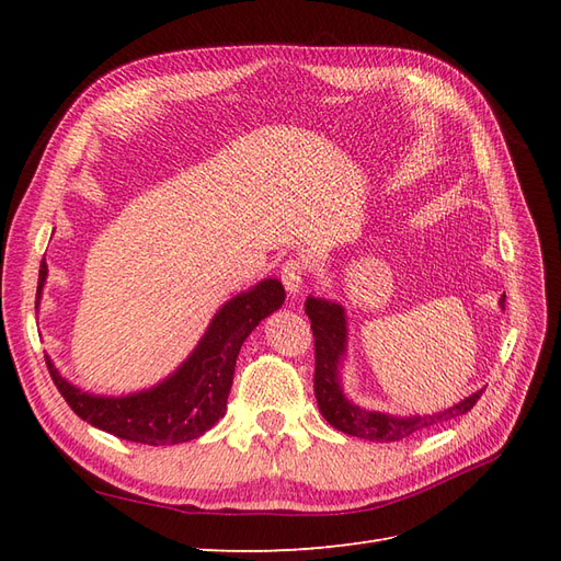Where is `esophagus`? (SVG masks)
<instances>
[{
	"mask_svg": "<svg viewBox=\"0 0 561 561\" xmlns=\"http://www.w3.org/2000/svg\"><path fill=\"white\" fill-rule=\"evenodd\" d=\"M280 280L285 290L297 297L304 290V280H307V266H304L301 260H287L280 268Z\"/></svg>",
	"mask_w": 561,
	"mask_h": 561,
	"instance_id": "1",
	"label": "esophagus"
}]
</instances>
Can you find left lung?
<instances>
[{
  "mask_svg": "<svg viewBox=\"0 0 561 561\" xmlns=\"http://www.w3.org/2000/svg\"><path fill=\"white\" fill-rule=\"evenodd\" d=\"M307 316L311 320V330L316 339V377L313 390L318 400V410L325 416L332 428L346 435L369 439V443H398V439L410 437L419 431H426L435 423H443L456 416H463L472 410V404L480 400L482 390L468 396L466 400L456 402L445 412L435 414H386L363 410L344 396L342 369L346 360L348 346V322L346 311L339 301L325 297H307ZM499 307H505V295H501Z\"/></svg>",
  "mask_w": 561,
  "mask_h": 561,
  "instance_id": "8db88e82",
  "label": "left lung"
}]
</instances>
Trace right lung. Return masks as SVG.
Here are the masks:
<instances>
[{"label":"right lung","instance_id":"1","mask_svg":"<svg viewBox=\"0 0 561 561\" xmlns=\"http://www.w3.org/2000/svg\"><path fill=\"white\" fill-rule=\"evenodd\" d=\"M46 276L48 266L42 262L37 309ZM283 301L285 287L278 278H264L250 290L231 297L213 316L201 342L173 375L138 393L95 396L67 381L48 355L46 365L60 396L91 426L151 447L190 443L225 416L236 358L243 342L266 316L283 307Z\"/></svg>","mask_w":561,"mask_h":561}]
</instances>
